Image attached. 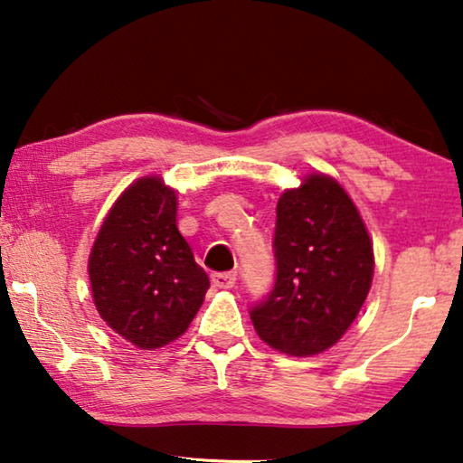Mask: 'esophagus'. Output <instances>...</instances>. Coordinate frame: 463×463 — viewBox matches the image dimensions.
Returning a JSON list of instances; mask_svg holds the SVG:
<instances>
[{"label":"esophagus","instance_id":"1","mask_svg":"<svg viewBox=\"0 0 463 463\" xmlns=\"http://www.w3.org/2000/svg\"><path fill=\"white\" fill-rule=\"evenodd\" d=\"M212 282H214L216 288H222V290H229L237 282V274H232V271H224V274H214L212 276Z\"/></svg>","mask_w":463,"mask_h":463}]
</instances>
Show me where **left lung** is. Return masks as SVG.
I'll list each match as a JSON object with an SVG mask.
<instances>
[{
	"label": "left lung",
	"instance_id": "8db88e82",
	"mask_svg": "<svg viewBox=\"0 0 463 463\" xmlns=\"http://www.w3.org/2000/svg\"><path fill=\"white\" fill-rule=\"evenodd\" d=\"M276 216V284L251 311L253 327L282 354H321L363 309L375 271L373 241L346 189L326 173L284 189Z\"/></svg>",
	"mask_w": 463,
	"mask_h": 463
}]
</instances>
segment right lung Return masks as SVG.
Segmentation results:
<instances>
[{"instance_id":"1","label":"right lung","mask_w":463,"mask_h":463,"mask_svg":"<svg viewBox=\"0 0 463 463\" xmlns=\"http://www.w3.org/2000/svg\"><path fill=\"white\" fill-rule=\"evenodd\" d=\"M177 200L158 175L136 179L102 220L88 258L100 319L139 350L185 334L210 288L177 229Z\"/></svg>"}]
</instances>
